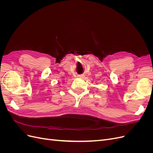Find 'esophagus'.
<instances>
[{"label": "esophagus", "mask_w": 153, "mask_h": 153, "mask_svg": "<svg viewBox=\"0 0 153 153\" xmlns=\"http://www.w3.org/2000/svg\"><path fill=\"white\" fill-rule=\"evenodd\" d=\"M84 74H81V75H80L79 76H79L80 78H84Z\"/></svg>", "instance_id": "obj_1"}]
</instances>
